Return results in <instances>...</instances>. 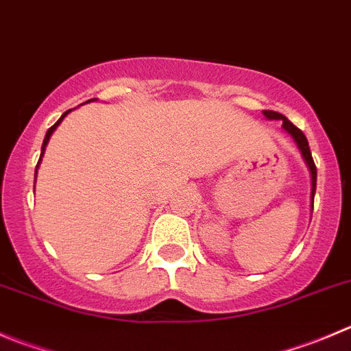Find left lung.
Returning a JSON list of instances; mask_svg holds the SVG:
<instances>
[{"label":"left lung","mask_w":351,"mask_h":351,"mask_svg":"<svg viewBox=\"0 0 351 351\" xmlns=\"http://www.w3.org/2000/svg\"><path fill=\"white\" fill-rule=\"evenodd\" d=\"M262 113L269 120H282V128H285V131L288 132L293 139H295L296 146H298L300 153H302L303 160H305L306 167H308V170H310V181H312V193H310V210H313V196H315V186H317V169H315V163H313L312 153H310L308 141H306L305 134H303V132L300 131L296 125H293V123L289 122L285 115H282V113L272 112V110H263Z\"/></svg>","instance_id":"left-lung-1"}]
</instances>
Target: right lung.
Wrapping results in <instances>:
<instances>
[{"instance_id":"obj_1","label":"right lung","mask_w":351,"mask_h":351,"mask_svg":"<svg viewBox=\"0 0 351 351\" xmlns=\"http://www.w3.org/2000/svg\"><path fill=\"white\" fill-rule=\"evenodd\" d=\"M89 101H95V99H89ZM69 112H72V110H66V112L63 113L62 117H60V119H58V122H56L55 125H51V128L48 129V132H46V136H45V141H43L41 156H39V162H38V165H36V173H34V184H36V176H38V167H39V163H41V160H43V155H45V149H46V146H48V141H49V138H51V134H53V132H55V129L58 128V125H60V122H62V120L65 119L66 115H69Z\"/></svg>"}]
</instances>
